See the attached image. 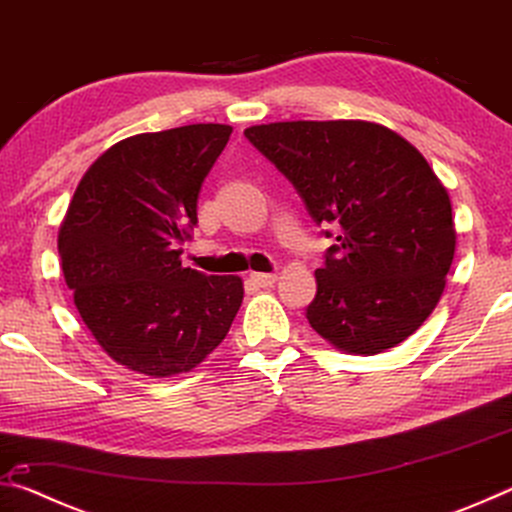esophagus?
I'll list each match as a JSON object with an SVG mask.
<instances>
[{
  "mask_svg": "<svg viewBox=\"0 0 512 512\" xmlns=\"http://www.w3.org/2000/svg\"><path fill=\"white\" fill-rule=\"evenodd\" d=\"M250 282L257 284V287H273L277 282L275 273H250Z\"/></svg>",
  "mask_w": 512,
  "mask_h": 512,
  "instance_id": "esophagus-1",
  "label": "esophagus"
}]
</instances>
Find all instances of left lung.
Wrapping results in <instances>:
<instances>
[{
	"label": "left lung",
	"instance_id": "8db88e82",
	"mask_svg": "<svg viewBox=\"0 0 512 512\" xmlns=\"http://www.w3.org/2000/svg\"><path fill=\"white\" fill-rule=\"evenodd\" d=\"M244 135L291 180L314 221L339 230L316 271L309 325L363 357L409 339L443 296L456 250L452 201L424 155L363 119L275 121Z\"/></svg>",
	"mask_w": 512,
	"mask_h": 512
}]
</instances>
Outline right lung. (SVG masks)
Here are the masks:
<instances>
[{
  "mask_svg": "<svg viewBox=\"0 0 512 512\" xmlns=\"http://www.w3.org/2000/svg\"><path fill=\"white\" fill-rule=\"evenodd\" d=\"M230 133L228 124H189L112 144L83 173L60 223V266L85 327L140 375L194 370L244 300L239 275H205L180 259Z\"/></svg>",
  "mask_w": 512,
  "mask_h": 512,
  "instance_id": "1",
  "label": "right lung"
}]
</instances>
